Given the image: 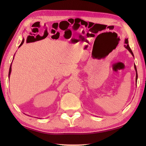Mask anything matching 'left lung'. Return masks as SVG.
I'll use <instances>...</instances> for the list:
<instances>
[{"instance_id": "obj_1", "label": "left lung", "mask_w": 146, "mask_h": 146, "mask_svg": "<svg viewBox=\"0 0 146 146\" xmlns=\"http://www.w3.org/2000/svg\"><path fill=\"white\" fill-rule=\"evenodd\" d=\"M125 45H124V46H125V48H126V49H127L129 51V52H131V53L132 54V55L133 56H134V54H133V52H132V50H131V48L129 47V41H128V39H125ZM134 68H135V71H136V78H135V82H136V83H137V68H136V66L134 64Z\"/></svg>"}]
</instances>
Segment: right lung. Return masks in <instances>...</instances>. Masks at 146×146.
Segmentation results:
<instances>
[{
	"label": "right lung",
	"mask_w": 146,
	"mask_h": 146,
	"mask_svg": "<svg viewBox=\"0 0 146 146\" xmlns=\"http://www.w3.org/2000/svg\"><path fill=\"white\" fill-rule=\"evenodd\" d=\"M24 39H23V41H22V42H21V44L19 45V48L20 47V46H22V44H23L24 43ZM14 59V58H13ZM11 66H12V63H11V66H10V68H9V76H10V75H11Z\"/></svg>",
	"instance_id": "right-lung-1"
}]
</instances>
